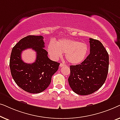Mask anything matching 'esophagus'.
Wrapping results in <instances>:
<instances>
[{
    "mask_svg": "<svg viewBox=\"0 0 120 120\" xmlns=\"http://www.w3.org/2000/svg\"><path fill=\"white\" fill-rule=\"evenodd\" d=\"M65 65H66V64H64V63H61L60 64V67H63V66H65Z\"/></svg>",
    "mask_w": 120,
    "mask_h": 120,
    "instance_id": "34e87169",
    "label": "esophagus"
}]
</instances>
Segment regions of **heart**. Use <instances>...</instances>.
Segmentation results:
<instances>
[{
    "mask_svg": "<svg viewBox=\"0 0 120 120\" xmlns=\"http://www.w3.org/2000/svg\"><path fill=\"white\" fill-rule=\"evenodd\" d=\"M89 48L84 42L71 39H61L55 44L51 42L47 47L49 55L54 60L61 58L65 53L67 60L71 64H79L85 60Z\"/></svg>",
    "mask_w": 120,
    "mask_h": 120,
    "instance_id": "b5f03b06",
    "label": "heart"
}]
</instances>
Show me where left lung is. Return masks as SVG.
I'll return each mask as SVG.
<instances>
[{
    "label": "left lung",
    "instance_id": "left-lung-1",
    "mask_svg": "<svg viewBox=\"0 0 120 120\" xmlns=\"http://www.w3.org/2000/svg\"><path fill=\"white\" fill-rule=\"evenodd\" d=\"M90 53L80 64L70 65L68 82L76 94L85 96L99 89L105 81L109 69V55L99 40L90 38Z\"/></svg>",
    "mask_w": 120,
    "mask_h": 120
}]
</instances>
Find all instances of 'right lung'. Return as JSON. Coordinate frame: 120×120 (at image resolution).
<instances>
[{
  "instance_id": "obj_1",
  "label": "right lung",
  "mask_w": 120,
  "mask_h": 120,
  "mask_svg": "<svg viewBox=\"0 0 120 120\" xmlns=\"http://www.w3.org/2000/svg\"><path fill=\"white\" fill-rule=\"evenodd\" d=\"M43 39L41 35H28L21 39L11 51L10 68L13 79L19 87L30 93H39L46 89L60 64L49 59L48 52L44 49ZM27 48L37 53L33 64H26L21 58L22 51Z\"/></svg>"
}]
</instances>
